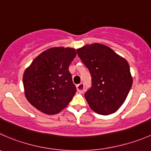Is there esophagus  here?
I'll list each match as a JSON object with an SVG mask.
<instances>
[{"label": "esophagus", "instance_id": "34e87169", "mask_svg": "<svg viewBox=\"0 0 151 151\" xmlns=\"http://www.w3.org/2000/svg\"><path fill=\"white\" fill-rule=\"evenodd\" d=\"M77 89L79 93H83L84 92V90H85V85L83 83H80V84L77 85Z\"/></svg>", "mask_w": 151, "mask_h": 151}]
</instances>
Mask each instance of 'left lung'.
I'll return each mask as SVG.
<instances>
[{
  "mask_svg": "<svg viewBox=\"0 0 151 151\" xmlns=\"http://www.w3.org/2000/svg\"><path fill=\"white\" fill-rule=\"evenodd\" d=\"M77 51L92 77V86L85 94L91 109L103 115L115 112L124 103L133 82L128 62L101 44L86 45Z\"/></svg>",
  "mask_w": 151,
  "mask_h": 151,
  "instance_id": "8db88e82",
  "label": "left lung"
}]
</instances>
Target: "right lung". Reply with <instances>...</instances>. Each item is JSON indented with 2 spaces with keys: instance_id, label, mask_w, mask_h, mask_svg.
Wrapping results in <instances>:
<instances>
[{
  "instance_id": "obj_1",
  "label": "right lung",
  "mask_w": 151,
  "mask_h": 151,
  "mask_svg": "<svg viewBox=\"0 0 151 151\" xmlns=\"http://www.w3.org/2000/svg\"><path fill=\"white\" fill-rule=\"evenodd\" d=\"M76 55L74 48L52 47L33 60L22 78L30 104L48 115H55L66 107L77 91L68 71Z\"/></svg>"
}]
</instances>
